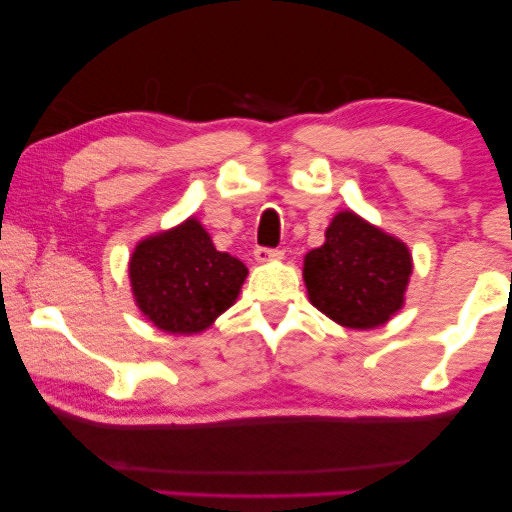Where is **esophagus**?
<instances>
[{
	"instance_id": "esophagus-1",
	"label": "esophagus",
	"mask_w": 512,
	"mask_h": 512,
	"mask_svg": "<svg viewBox=\"0 0 512 512\" xmlns=\"http://www.w3.org/2000/svg\"><path fill=\"white\" fill-rule=\"evenodd\" d=\"M254 256H256L258 263H268V261H279V258L284 256V251L270 249V247H256Z\"/></svg>"
}]
</instances>
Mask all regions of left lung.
<instances>
[{"mask_svg": "<svg viewBox=\"0 0 512 512\" xmlns=\"http://www.w3.org/2000/svg\"><path fill=\"white\" fill-rule=\"evenodd\" d=\"M412 275L408 247L354 212L333 216L326 242L305 256L310 303L340 326L377 328L403 307Z\"/></svg>", "mask_w": 512, "mask_h": 512, "instance_id": "8db88e82", "label": "left lung"}]
</instances>
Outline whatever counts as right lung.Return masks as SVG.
Wrapping results in <instances>:
<instances>
[{
  "label": "right lung",
  "instance_id": "1",
  "mask_svg": "<svg viewBox=\"0 0 512 512\" xmlns=\"http://www.w3.org/2000/svg\"><path fill=\"white\" fill-rule=\"evenodd\" d=\"M247 265L214 247L198 219L142 240L130 256L132 296L165 333L191 335L214 324L240 296Z\"/></svg>",
  "mask_w": 512,
  "mask_h": 512
}]
</instances>
